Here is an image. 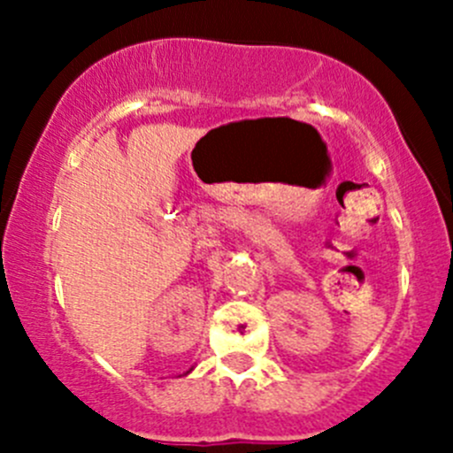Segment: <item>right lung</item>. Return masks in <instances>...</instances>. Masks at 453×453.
Returning a JSON list of instances; mask_svg holds the SVG:
<instances>
[{
	"mask_svg": "<svg viewBox=\"0 0 453 453\" xmlns=\"http://www.w3.org/2000/svg\"><path fill=\"white\" fill-rule=\"evenodd\" d=\"M190 370H193V368H190ZM190 370H188V372H190Z\"/></svg>",
	"mask_w": 453,
	"mask_h": 453,
	"instance_id": "1",
	"label": "right lung"
}]
</instances>
